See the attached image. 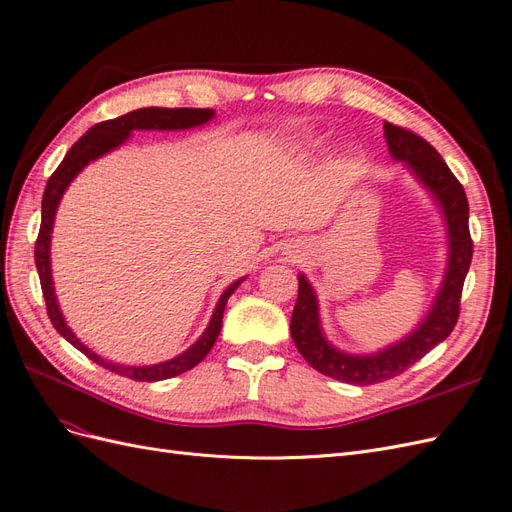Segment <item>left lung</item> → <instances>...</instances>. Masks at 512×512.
<instances>
[{
  "label": "left lung",
  "instance_id": "1",
  "mask_svg": "<svg viewBox=\"0 0 512 512\" xmlns=\"http://www.w3.org/2000/svg\"><path fill=\"white\" fill-rule=\"evenodd\" d=\"M384 138L395 162H404L414 179L423 185L433 203L440 207L446 226L448 258L440 290L425 318L399 342L378 352L352 354L335 348L322 331L318 297L307 277L299 273V297L294 305L290 333L303 359L320 374L348 384H376L406 371L418 359L451 335L459 318L463 280L472 262V239L468 228V198L461 183L446 166L440 153L425 138L410 130L384 123Z\"/></svg>",
  "mask_w": 512,
  "mask_h": 512
}]
</instances>
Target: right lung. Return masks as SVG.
I'll return each instance as SVG.
<instances>
[{"instance_id":"1","label":"right lung","mask_w":512,"mask_h":512,"mask_svg":"<svg viewBox=\"0 0 512 512\" xmlns=\"http://www.w3.org/2000/svg\"><path fill=\"white\" fill-rule=\"evenodd\" d=\"M213 117H215L213 108L149 106V108H136V111H132L128 115H121L117 119L96 123L94 128H89L79 138V141L70 147L64 162L57 166V170L51 175L49 183H46V188H44L42 224H40V232H38V241H36V269L40 275V286H42V294L46 301V312H49V318L53 322V327L57 329V333L61 337H66L76 350H81L87 356V359H91L108 371H115V374H119V376H126L130 380L158 382V380H166V378H175V376L183 374V371H188L203 361L209 354V350L213 348L215 339H218V335H220L224 307L230 299V294L241 286L245 277H241V280H237V282H232L222 292V297L213 309L205 333L200 335L188 350L177 354L175 359H168V361H162L156 365H119L113 361H106L94 350H89L81 342V339L72 333V329L64 320V314H61V309H59L55 286H53V273H51V235H53L55 213H57L61 198H64V192L68 190V185L74 181V177L79 175L89 162H94V160L106 156V153H111L113 149L121 147L128 141L134 130H168V132L170 130H192L198 126H205V123H209Z\"/></svg>"}]
</instances>
